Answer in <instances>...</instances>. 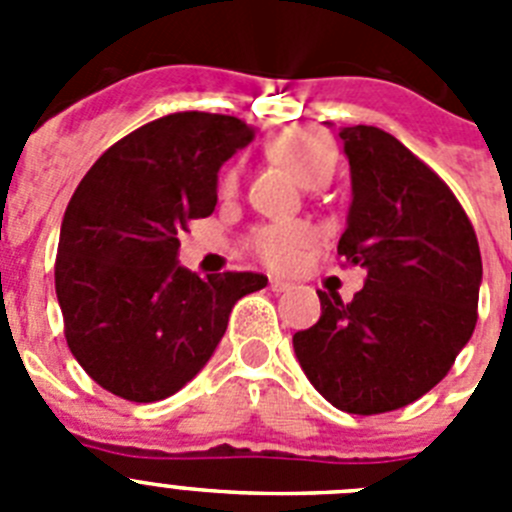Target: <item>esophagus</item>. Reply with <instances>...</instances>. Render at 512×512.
I'll use <instances>...</instances> for the list:
<instances>
[{"instance_id":"1","label":"esophagus","mask_w":512,"mask_h":512,"mask_svg":"<svg viewBox=\"0 0 512 512\" xmlns=\"http://www.w3.org/2000/svg\"><path fill=\"white\" fill-rule=\"evenodd\" d=\"M269 287L271 292H287V289H292V284H289L287 279H271Z\"/></svg>"}]
</instances>
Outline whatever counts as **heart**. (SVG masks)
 Here are the masks:
<instances>
[{
	"label": "heart",
	"mask_w": 512,
	"mask_h": 512,
	"mask_svg": "<svg viewBox=\"0 0 512 512\" xmlns=\"http://www.w3.org/2000/svg\"><path fill=\"white\" fill-rule=\"evenodd\" d=\"M266 151L307 189L328 184L338 161L336 146L330 143L328 135L305 128H292L274 135L266 143ZM238 187H241V169L230 166L220 179V194L233 197ZM307 241H310V228L305 223L264 225L253 233V251L264 264L274 269H289L300 259V251Z\"/></svg>",
	"instance_id": "1"
}]
</instances>
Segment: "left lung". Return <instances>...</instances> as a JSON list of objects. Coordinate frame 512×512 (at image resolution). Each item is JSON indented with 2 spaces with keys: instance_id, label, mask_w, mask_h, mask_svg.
<instances>
[{
  "instance_id": "8db88e82",
  "label": "left lung",
  "mask_w": 512,
  "mask_h": 512,
  "mask_svg": "<svg viewBox=\"0 0 512 512\" xmlns=\"http://www.w3.org/2000/svg\"><path fill=\"white\" fill-rule=\"evenodd\" d=\"M338 138L351 169L338 256L366 284L351 302L318 292L320 320L292 343L330 405L390 413L433 390L472 338L482 256L454 192L395 135L354 125Z\"/></svg>"
}]
</instances>
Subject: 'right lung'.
I'll list each match as a JSON object with an SVG mask.
<instances>
[{"mask_svg": "<svg viewBox=\"0 0 512 512\" xmlns=\"http://www.w3.org/2000/svg\"><path fill=\"white\" fill-rule=\"evenodd\" d=\"M256 130L238 117L176 112L97 158L61 223L56 295L74 359L112 395L156 402L202 372L230 310L266 287L253 271L197 277L179 235L217 205V171Z\"/></svg>", "mask_w": 512, "mask_h": 512, "instance_id": "1", "label": "right lung"}]
</instances>
